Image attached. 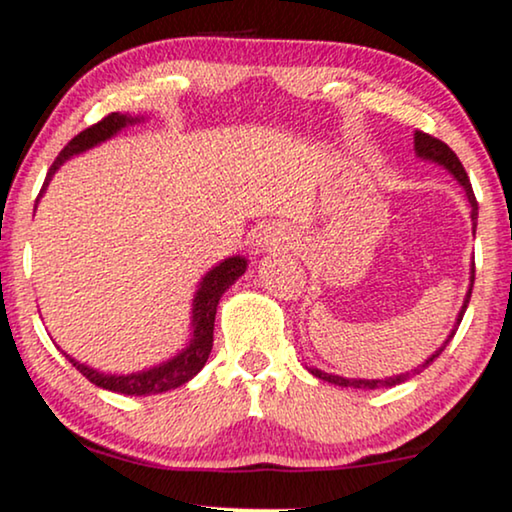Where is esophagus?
<instances>
[{"label": "esophagus", "instance_id": "34e87169", "mask_svg": "<svg viewBox=\"0 0 512 512\" xmlns=\"http://www.w3.org/2000/svg\"><path fill=\"white\" fill-rule=\"evenodd\" d=\"M288 241H290V238L286 234H281L278 229H267V231H262V234H260V248H267V250L278 248V245H283Z\"/></svg>", "mask_w": 512, "mask_h": 512}]
</instances>
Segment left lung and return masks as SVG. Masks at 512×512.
I'll use <instances>...</instances> for the list:
<instances>
[{
	"label": "left lung",
	"mask_w": 512,
	"mask_h": 512,
	"mask_svg": "<svg viewBox=\"0 0 512 512\" xmlns=\"http://www.w3.org/2000/svg\"><path fill=\"white\" fill-rule=\"evenodd\" d=\"M413 144H416V153L420 155V158L432 160V163L444 165L446 170H449L458 181H461V186L465 189V196H468L470 205H472V222H475V226H477V200H475V193H472V184H470V179H468V172H465V167L461 165V160H458V155H456L454 151H451V148L446 146L442 139L430 137V134H425V132H416V137H413ZM472 283H475V271H472V276H470V288H468V295H465V302H463L461 314H458V323L463 321L465 309H468V302H470V295H472ZM451 338H454V333L449 335V340H451ZM449 340H446L444 345L439 347L437 352L432 354V357H430L428 361H425L423 368L430 366L432 361H435V359L439 357V354L444 352V347L449 345ZM309 371H312V375H316V378L328 380V383H333V385H340V387H359V390H378V387H392V385L404 383V380L409 378V373H404V375H394V378H387V380H354V378L349 380V378H340V375L323 373V371H319V368H309ZM418 373H420V368H418Z\"/></svg>",
	"instance_id": "8db88e82"
}]
</instances>
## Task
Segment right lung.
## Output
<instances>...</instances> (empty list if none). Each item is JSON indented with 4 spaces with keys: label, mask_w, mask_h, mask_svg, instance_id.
<instances>
[{
    "label": "right lung",
    "mask_w": 512,
    "mask_h": 512,
    "mask_svg": "<svg viewBox=\"0 0 512 512\" xmlns=\"http://www.w3.org/2000/svg\"><path fill=\"white\" fill-rule=\"evenodd\" d=\"M129 122H134V118H127V115H120V113H111L103 120L96 122V125L82 129V132L70 139L68 146L58 153L54 165L49 167L42 191L47 189L51 174L58 170V165H63V160H68L70 155L87 151V148L101 144V141L111 139L115 132H120L122 127L129 125ZM245 267H248L245 257H229V260H224L219 267L205 274L203 281H200L196 300H193V338L189 342V347H186L181 354H177L174 359L165 361L163 366L148 368V371L132 373V375H103L99 371H94V368L80 364V361L70 359L66 354L68 361L96 387H103V390H111L118 394H134V397L160 394L189 383L193 375L205 366V361H208L212 352V333H215V314H217L219 297L224 295V290L229 288L236 278H241L245 274Z\"/></svg>",
    "instance_id": "obj_1"
}]
</instances>
